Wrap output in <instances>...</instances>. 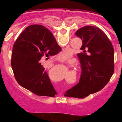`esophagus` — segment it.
<instances>
[{"instance_id": "obj_1", "label": "esophagus", "mask_w": 122, "mask_h": 122, "mask_svg": "<svg viewBox=\"0 0 122 122\" xmlns=\"http://www.w3.org/2000/svg\"><path fill=\"white\" fill-rule=\"evenodd\" d=\"M59 60H60V61H62V62H63V61H64V59H62V58H59Z\"/></svg>"}]
</instances>
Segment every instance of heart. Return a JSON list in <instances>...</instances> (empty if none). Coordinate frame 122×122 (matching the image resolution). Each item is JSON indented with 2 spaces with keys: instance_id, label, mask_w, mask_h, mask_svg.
<instances>
[{
  "instance_id": "b5f03b06",
  "label": "heart",
  "mask_w": 122,
  "mask_h": 122,
  "mask_svg": "<svg viewBox=\"0 0 122 122\" xmlns=\"http://www.w3.org/2000/svg\"><path fill=\"white\" fill-rule=\"evenodd\" d=\"M69 54L70 53L68 52V51L64 50V51H62L61 53H60V55L62 56V57L66 58V57H67L68 56Z\"/></svg>"
}]
</instances>
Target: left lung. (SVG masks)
<instances>
[{
  "label": "left lung",
  "mask_w": 122,
  "mask_h": 122,
  "mask_svg": "<svg viewBox=\"0 0 122 122\" xmlns=\"http://www.w3.org/2000/svg\"><path fill=\"white\" fill-rule=\"evenodd\" d=\"M75 34L82 41L77 54L81 75L78 84L64 95L84 98L102 89L109 81L114 71V48L105 33L95 26L83 27Z\"/></svg>",
  "instance_id": "1"
}]
</instances>
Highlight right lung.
<instances>
[{"mask_svg":"<svg viewBox=\"0 0 122 122\" xmlns=\"http://www.w3.org/2000/svg\"><path fill=\"white\" fill-rule=\"evenodd\" d=\"M61 50L47 28L38 24L27 27L15 41L11 55V66L18 84L37 95L54 97L57 92L41 61Z\"/></svg>","mask_w":122,"mask_h":122,"instance_id":"obj_1","label":"right lung"}]
</instances>
